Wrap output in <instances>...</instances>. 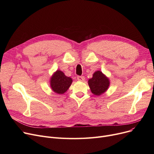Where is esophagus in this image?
I'll list each match as a JSON object with an SVG mask.
<instances>
[{
    "mask_svg": "<svg viewBox=\"0 0 154 154\" xmlns=\"http://www.w3.org/2000/svg\"><path fill=\"white\" fill-rule=\"evenodd\" d=\"M77 80L79 81H84L85 80V77L84 76H77Z\"/></svg>",
    "mask_w": 154,
    "mask_h": 154,
    "instance_id": "34e87169",
    "label": "esophagus"
}]
</instances>
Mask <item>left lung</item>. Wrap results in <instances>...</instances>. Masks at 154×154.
<instances>
[{"mask_svg":"<svg viewBox=\"0 0 154 154\" xmlns=\"http://www.w3.org/2000/svg\"><path fill=\"white\" fill-rule=\"evenodd\" d=\"M88 83L91 92L95 95H100L104 93L110 84L109 79L99 70L94 73L92 78L88 80Z\"/></svg>","mask_w":154,"mask_h":154,"instance_id":"left-lung-1","label":"left lung"}]
</instances>
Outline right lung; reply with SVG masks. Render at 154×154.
<instances>
[{
    "instance_id": "right-lung-1",
    "label": "right lung",
    "mask_w": 154,
    "mask_h": 154,
    "mask_svg": "<svg viewBox=\"0 0 154 154\" xmlns=\"http://www.w3.org/2000/svg\"><path fill=\"white\" fill-rule=\"evenodd\" d=\"M72 82L70 77L65 75L63 72L57 70L51 79V87L57 94H62L66 92Z\"/></svg>"
}]
</instances>
